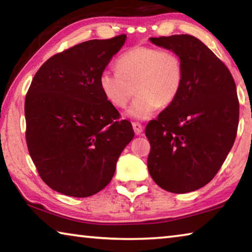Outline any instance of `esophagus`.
<instances>
[{"label":"esophagus","mask_w":252,"mask_h":252,"mask_svg":"<svg viewBox=\"0 0 252 252\" xmlns=\"http://www.w3.org/2000/svg\"><path fill=\"white\" fill-rule=\"evenodd\" d=\"M132 126H133L134 133H135L136 135H139V134H141V133H142L143 127H142V126H141V125H140V123H138V122H133V123H132Z\"/></svg>","instance_id":"1"}]
</instances>
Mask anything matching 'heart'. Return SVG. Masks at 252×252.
<instances>
[{
  "label": "heart",
  "instance_id": "b5f03b06",
  "mask_svg": "<svg viewBox=\"0 0 252 252\" xmlns=\"http://www.w3.org/2000/svg\"><path fill=\"white\" fill-rule=\"evenodd\" d=\"M118 72L103 71L99 87L106 100L123 109L136 92L126 114L136 120L151 118L159 106L171 105L183 85V65L179 55L147 45H136L117 60Z\"/></svg>",
  "mask_w": 252,
  "mask_h": 252
}]
</instances>
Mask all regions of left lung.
Wrapping results in <instances>:
<instances>
[{
    "label": "left lung",
    "mask_w": 252,
    "mask_h": 252,
    "mask_svg": "<svg viewBox=\"0 0 252 252\" xmlns=\"http://www.w3.org/2000/svg\"><path fill=\"white\" fill-rule=\"evenodd\" d=\"M179 55L183 85L171 105L148 123V169L158 186L173 193L210 182L231 150L239 123L237 88L222 61L192 35L150 37Z\"/></svg>",
    "instance_id": "1"
}]
</instances>
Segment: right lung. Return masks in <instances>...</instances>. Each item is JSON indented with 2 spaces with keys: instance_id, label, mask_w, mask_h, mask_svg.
Here are the masks:
<instances>
[{
  "instance_id": "add662e5",
  "label": "right lung",
  "mask_w": 252,
  "mask_h": 252,
  "mask_svg": "<svg viewBox=\"0 0 252 252\" xmlns=\"http://www.w3.org/2000/svg\"><path fill=\"white\" fill-rule=\"evenodd\" d=\"M122 34L90 40L53 55L34 75L25 96L27 143L51 189L90 197L109 185L121 152L133 139L127 120L99 87L100 74L125 44Z\"/></svg>"
}]
</instances>
